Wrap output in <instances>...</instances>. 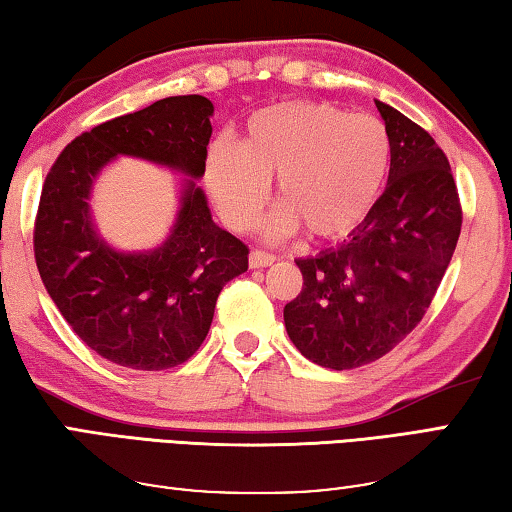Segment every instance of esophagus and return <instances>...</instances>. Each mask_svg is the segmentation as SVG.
<instances>
[{
    "mask_svg": "<svg viewBox=\"0 0 512 512\" xmlns=\"http://www.w3.org/2000/svg\"><path fill=\"white\" fill-rule=\"evenodd\" d=\"M276 261V256L274 254H267V251H261V249H254L249 254V267H267V265H272Z\"/></svg>",
    "mask_w": 512,
    "mask_h": 512,
    "instance_id": "1",
    "label": "esophagus"
}]
</instances>
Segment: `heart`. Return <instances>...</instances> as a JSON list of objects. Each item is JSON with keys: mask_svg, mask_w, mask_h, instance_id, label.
I'll use <instances>...</instances> for the list:
<instances>
[{"mask_svg": "<svg viewBox=\"0 0 512 512\" xmlns=\"http://www.w3.org/2000/svg\"><path fill=\"white\" fill-rule=\"evenodd\" d=\"M390 167L385 124L322 102H288L254 113L240 145L220 138L208 147L206 186L233 229H249L270 195L283 206L267 236L304 226L313 238H340L365 220Z\"/></svg>", "mask_w": 512, "mask_h": 512, "instance_id": "1", "label": "heart"}]
</instances>
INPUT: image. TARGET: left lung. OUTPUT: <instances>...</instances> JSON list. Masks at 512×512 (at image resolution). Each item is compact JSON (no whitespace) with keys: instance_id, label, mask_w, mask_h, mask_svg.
<instances>
[{"instance_id":"obj_1","label":"left lung","mask_w":512,"mask_h":512,"mask_svg":"<svg viewBox=\"0 0 512 512\" xmlns=\"http://www.w3.org/2000/svg\"><path fill=\"white\" fill-rule=\"evenodd\" d=\"M374 102L390 136L388 186L345 242L297 258L304 288L283 308L301 356L338 372L374 363L420 324L463 224L445 152L397 108Z\"/></svg>"}]
</instances>
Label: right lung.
I'll return each instance as SVG.
<instances>
[{"mask_svg":"<svg viewBox=\"0 0 512 512\" xmlns=\"http://www.w3.org/2000/svg\"><path fill=\"white\" fill-rule=\"evenodd\" d=\"M211 115L201 95L158 99L81 133L45 179L33 229L40 279L72 331L115 365L158 372L186 363L211 329L222 288L247 272V245L213 222L197 186ZM117 155L189 177L171 233L154 250L117 252L91 222V183Z\"/></svg>","mask_w":512,"mask_h":512,"instance_id":"1","label":"right lung"}]
</instances>
